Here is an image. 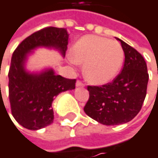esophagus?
Masks as SVG:
<instances>
[{"label":"esophagus","instance_id":"obj_1","mask_svg":"<svg viewBox=\"0 0 158 158\" xmlns=\"http://www.w3.org/2000/svg\"><path fill=\"white\" fill-rule=\"evenodd\" d=\"M76 86H77V87H84V86H85V84H84L82 81H80V80H77V82H76Z\"/></svg>","mask_w":158,"mask_h":158}]
</instances>
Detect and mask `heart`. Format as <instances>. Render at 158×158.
I'll return each instance as SVG.
<instances>
[{
	"instance_id": "b5f03b06",
	"label": "heart",
	"mask_w": 158,
	"mask_h": 158,
	"mask_svg": "<svg viewBox=\"0 0 158 158\" xmlns=\"http://www.w3.org/2000/svg\"><path fill=\"white\" fill-rule=\"evenodd\" d=\"M72 60L84 64L83 74L93 84H104L114 79L123 60L121 44L97 35H85L72 49Z\"/></svg>"
}]
</instances>
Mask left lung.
<instances>
[{"mask_svg":"<svg viewBox=\"0 0 158 158\" xmlns=\"http://www.w3.org/2000/svg\"><path fill=\"white\" fill-rule=\"evenodd\" d=\"M125 59L122 71L111 82L88 86L89 98L85 113L105 125H118L133 120L142 108L149 75L143 56L121 39Z\"/></svg>","mask_w":158,"mask_h":158,"instance_id":"1","label":"left lung"}]
</instances>
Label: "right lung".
Masks as SVG:
<instances>
[{
	"label": "right lung",
	"mask_w": 158,
	"mask_h": 158,
	"mask_svg": "<svg viewBox=\"0 0 158 158\" xmlns=\"http://www.w3.org/2000/svg\"><path fill=\"white\" fill-rule=\"evenodd\" d=\"M69 35L65 28L45 27L35 32L15 50L8 73L9 101L15 121L29 130H38L54 120L52 102L60 92L75 89L76 79L55 75L52 69L39 75L28 74L24 61L30 50L37 47H53L65 55Z\"/></svg>",
	"instance_id": "add662e5"
}]
</instances>
